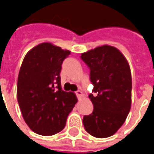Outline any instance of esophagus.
Segmentation results:
<instances>
[{
    "label": "esophagus",
    "instance_id": "obj_1",
    "mask_svg": "<svg viewBox=\"0 0 154 154\" xmlns=\"http://www.w3.org/2000/svg\"><path fill=\"white\" fill-rule=\"evenodd\" d=\"M76 95H77V97H78V99H80L81 97H82V92L81 91H76Z\"/></svg>",
    "mask_w": 154,
    "mask_h": 154
}]
</instances>
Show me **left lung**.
Here are the masks:
<instances>
[{
    "mask_svg": "<svg viewBox=\"0 0 154 154\" xmlns=\"http://www.w3.org/2000/svg\"><path fill=\"white\" fill-rule=\"evenodd\" d=\"M93 84L89 98L93 111L84 116V128L96 138L113 135L122 126L131 107L132 78L129 63L116 48L103 45L83 53Z\"/></svg>",
    "mask_w": 154,
    "mask_h": 154,
    "instance_id": "1",
    "label": "left lung"
}]
</instances>
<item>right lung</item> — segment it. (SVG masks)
Segmentation results:
<instances>
[{
	"mask_svg": "<svg viewBox=\"0 0 154 154\" xmlns=\"http://www.w3.org/2000/svg\"><path fill=\"white\" fill-rule=\"evenodd\" d=\"M70 54L50 43H43L29 51L23 60L17 100L25 123L38 134L49 136L62 131L77 102L73 92L61 87L62 64Z\"/></svg>",
	"mask_w": 154,
	"mask_h": 154,
	"instance_id": "add662e5",
	"label": "right lung"
}]
</instances>
